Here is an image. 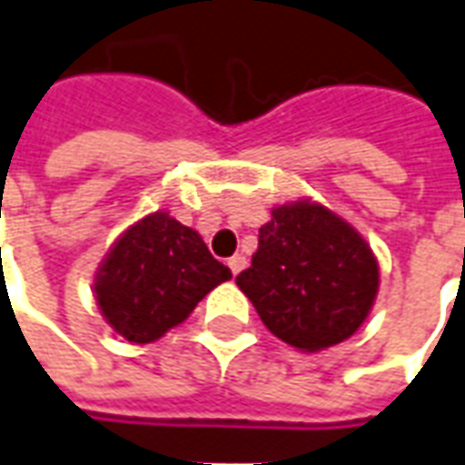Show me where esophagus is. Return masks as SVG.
<instances>
[{"label": "esophagus", "instance_id": "obj_1", "mask_svg": "<svg viewBox=\"0 0 465 465\" xmlns=\"http://www.w3.org/2000/svg\"><path fill=\"white\" fill-rule=\"evenodd\" d=\"M243 266H246V256H242V254H233L232 259H229V269H232V274H233V277H236V274H239V272H242Z\"/></svg>", "mask_w": 465, "mask_h": 465}]
</instances>
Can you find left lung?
I'll list each match as a JSON object with an SVG mask.
<instances>
[{"label": "left lung", "mask_w": 465, "mask_h": 465, "mask_svg": "<svg viewBox=\"0 0 465 465\" xmlns=\"http://www.w3.org/2000/svg\"><path fill=\"white\" fill-rule=\"evenodd\" d=\"M236 284L266 330L300 352L345 342L368 320L380 266L355 226L312 199L272 209Z\"/></svg>", "instance_id": "8db88e82"}]
</instances>
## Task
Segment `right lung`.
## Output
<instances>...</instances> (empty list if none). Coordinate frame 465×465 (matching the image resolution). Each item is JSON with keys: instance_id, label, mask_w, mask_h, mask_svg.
I'll use <instances>...</instances> for the list:
<instances>
[{"instance_id": "1", "label": "right lung", "mask_w": 465, "mask_h": 465, "mask_svg": "<svg viewBox=\"0 0 465 465\" xmlns=\"http://www.w3.org/2000/svg\"><path fill=\"white\" fill-rule=\"evenodd\" d=\"M232 269L211 256L199 232L153 211L120 233L93 282L105 322L128 342L148 345L186 322Z\"/></svg>"}]
</instances>
